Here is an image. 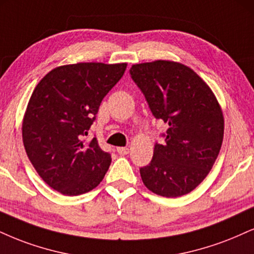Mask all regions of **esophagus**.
I'll return each mask as SVG.
<instances>
[{
    "instance_id": "1",
    "label": "esophagus",
    "mask_w": 254,
    "mask_h": 254,
    "mask_svg": "<svg viewBox=\"0 0 254 254\" xmlns=\"http://www.w3.org/2000/svg\"><path fill=\"white\" fill-rule=\"evenodd\" d=\"M130 149L127 148V146H119V148H117V152L119 155H127L129 154Z\"/></svg>"
}]
</instances>
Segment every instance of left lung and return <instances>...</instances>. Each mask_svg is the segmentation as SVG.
I'll use <instances>...</instances> for the list:
<instances>
[{"instance_id": "obj_1", "label": "left lung", "mask_w": 254, "mask_h": 254, "mask_svg": "<svg viewBox=\"0 0 254 254\" xmlns=\"http://www.w3.org/2000/svg\"><path fill=\"white\" fill-rule=\"evenodd\" d=\"M130 74L152 115L168 123L166 142L139 173L164 197L190 193L208 175L224 139V115L215 94L190 67L169 60L132 65Z\"/></svg>"}]
</instances>
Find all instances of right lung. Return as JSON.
I'll use <instances>...</instances> for the list:
<instances>
[{
  "label": "right lung",
  "mask_w": 254,
  "mask_h": 254,
  "mask_svg": "<svg viewBox=\"0 0 254 254\" xmlns=\"http://www.w3.org/2000/svg\"><path fill=\"white\" fill-rule=\"evenodd\" d=\"M127 64L78 63L56 67L36 85L22 122L27 156L44 181L75 196L96 188L111 156L96 137L85 143L103 98Z\"/></svg>",
  "instance_id": "obj_1"
}]
</instances>
